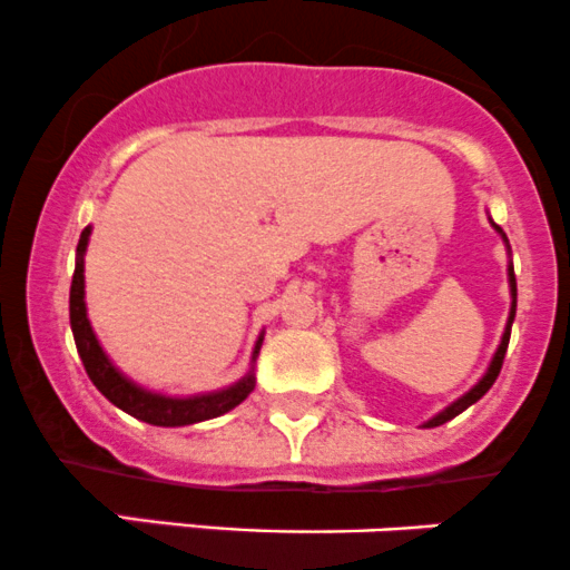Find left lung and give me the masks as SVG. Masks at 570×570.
Instances as JSON below:
<instances>
[{"label": "left lung", "mask_w": 570, "mask_h": 570, "mask_svg": "<svg viewBox=\"0 0 570 570\" xmlns=\"http://www.w3.org/2000/svg\"><path fill=\"white\" fill-rule=\"evenodd\" d=\"M491 225H494V222H491ZM494 227H497V233H500V236L504 238L502 227H500V225H494ZM504 244H508V238H504ZM508 249H510V246H508ZM508 283H510V296H513V304H510L508 326H504L502 343H500V348H497L494 360H491L489 371H485L483 379H480L478 384H474L472 390L466 392V395H461L459 401H455V403H450V406L444 409V412H439L436 416H433V420H428V422H425V428H436V425H444V422H450V420H453V416H459L461 412H466V409L472 406V403H478L480 397H483L485 392L491 390V384H494V381H497V375H500V371H502V362H504V351H508V343H510V326H513V318H515V274H513V263H510V268H508Z\"/></svg>", "instance_id": "1"}]
</instances>
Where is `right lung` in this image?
I'll return each instance as SVG.
<instances>
[{"mask_svg":"<svg viewBox=\"0 0 570 570\" xmlns=\"http://www.w3.org/2000/svg\"><path fill=\"white\" fill-rule=\"evenodd\" d=\"M92 227L81 230L79 246H76V268H73V283H70V328H73L76 351L81 356V365H85L87 375H90L92 384L98 386L104 397L109 403H115L117 409H122L126 414L137 416V420L148 422V425H161V428H180V425H195V422L214 420V416L230 412L238 403L246 401L252 390H255V373H246L242 381H236L233 386H225L219 392H208V395H195V397H169L158 395V392L142 390L139 384H134L131 379H126L107 354H104L101 343H98L96 332H92L90 318H87V304H85V252L87 242H90ZM263 345V334L257 337L255 351H252V362L257 360V351Z\"/></svg>","mask_w":570,"mask_h":570,"instance_id":"add662e5","label":"right lung"}]
</instances>
